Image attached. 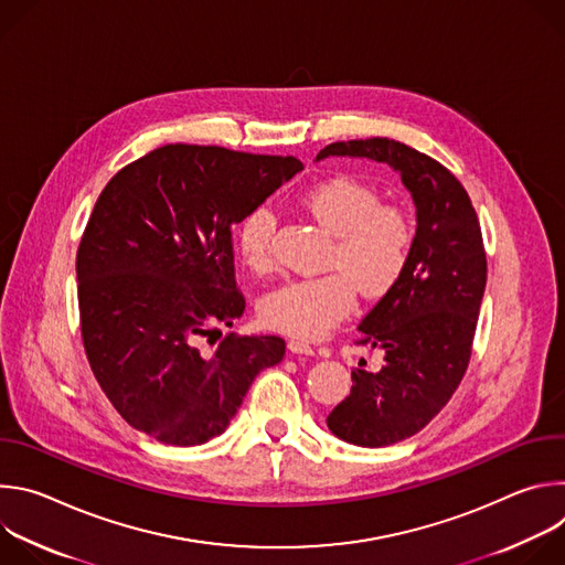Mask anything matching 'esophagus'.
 Listing matches in <instances>:
<instances>
[{
    "label": "esophagus",
    "mask_w": 565,
    "mask_h": 565,
    "mask_svg": "<svg viewBox=\"0 0 565 565\" xmlns=\"http://www.w3.org/2000/svg\"><path fill=\"white\" fill-rule=\"evenodd\" d=\"M288 351H290V353H297V355H312V353H315V347L308 344V342L301 340V338H292V340H288Z\"/></svg>",
    "instance_id": "34e87169"
}]
</instances>
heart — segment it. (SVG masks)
Here are the masks:
<instances>
[{
    "instance_id": "obj_1",
    "label": "heart",
    "mask_w": 565,
    "mask_h": 565,
    "mask_svg": "<svg viewBox=\"0 0 565 565\" xmlns=\"http://www.w3.org/2000/svg\"><path fill=\"white\" fill-rule=\"evenodd\" d=\"M301 203L335 234L329 264L338 270L284 281L264 297L262 317L273 329L312 340L353 310L358 290L382 297L397 284L409 264L416 227L405 210L382 205L375 188L351 177L312 185ZM275 230L277 214L266 203L238 221V253L257 273L273 266Z\"/></svg>"
}]
</instances>
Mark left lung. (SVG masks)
Returning <instances> with one entry per match:
<instances>
[{"label": "left lung", "instance_id": "1", "mask_svg": "<svg viewBox=\"0 0 565 565\" xmlns=\"http://www.w3.org/2000/svg\"><path fill=\"white\" fill-rule=\"evenodd\" d=\"M329 156L391 166L416 203V241L397 284L360 321V344L384 351L371 373L353 369L349 397L327 418L358 447H386L418 434L458 388L488 281L476 210L460 181L431 156L391 138L327 145ZM362 366V364H360Z\"/></svg>", "mask_w": 565, "mask_h": 565}]
</instances>
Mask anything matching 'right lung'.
<instances>
[{"label":"right lung","instance_id":"obj_1","mask_svg":"<svg viewBox=\"0 0 565 565\" xmlns=\"http://www.w3.org/2000/svg\"><path fill=\"white\" fill-rule=\"evenodd\" d=\"M295 156L163 145L100 192L75 257L79 331L116 412L158 443L225 431L259 371L284 360L275 335L199 340L246 310L232 225L301 172Z\"/></svg>","mask_w":565,"mask_h":565}]
</instances>
